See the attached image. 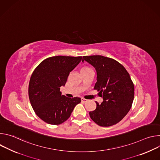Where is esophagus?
<instances>
[{"label": "esophagus", "mask_w": 160, "mask_h": 160, "mask_svg": "<svg viewBox=\"0 0 160 160\" xmlns=\"http://www.w3.org/2000/svg\"><path fill=\"white\" fill-rule=\"evenodd\" d=\"M81 101H82V102H87V99H85V98H81Z\"/></svg>", "instance_id": "esophagus-1"}]
</instances>
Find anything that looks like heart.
Masks as SVG:
<instances>
[{"instance_id": "obj_1", "label": "heart", "mask_w": 160, "mask_h": 160, "mask_svg": "<svg viewBox=\"0 0 160 160\" xmlns=\"http://www.w3.org/2000/svg\"><path fill=\"white\" fill-rule=\"evenodd\" d=\"M87 69H90L89 67H83L82 70H87Z\"/></svg>"}]
</instances>
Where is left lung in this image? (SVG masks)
I'll return each instance as SVG.
<instances>
[{
    "instance_id": "8db88e82",
    "label": "left lung",
    "mask_w": 160,
    "mask_h": 160,
    "mask_svg": "<svg viewBox=\"0 0 160 160\" xmlns=\"http://www.w3.org/2000/svg\"><path fill=\"white\" fill-rule=\"evenodd\" d=\"M92 64L97 72L94 89L103 102L89 112L96 123L110 127L120 122L130 111L134 98V85L124 66L116 60L102 56H85L82 61Z\"/></svg>"
}]
</instances>
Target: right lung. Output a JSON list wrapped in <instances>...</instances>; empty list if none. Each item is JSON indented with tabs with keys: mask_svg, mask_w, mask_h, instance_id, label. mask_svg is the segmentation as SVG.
<instances>
[{
	"mask_svg": "<svg viewBox=\"0 0 160 160\" xmlns=\"http://www.w3.org/2000/svg\"><path fill=\"white\" fill-rule=\"evenodd\" d=\"M82 57L57 56L42 61L30 77L28 96L36 115L45 123L60 125L70 118L81 102L78 97L61 95L60 87L66 83L70 73Z\"/></svg>",
	"mask_w": 160,
	"mask_h": 160,
	"instance_id": "right-lung-1",
	"label": "right lung"
}]
</instances>
